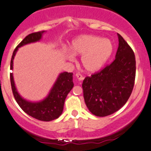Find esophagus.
<instances>
[{"label": "esophagus", "instance_id": "esophagus-1", "mask_svg": "<svg viewBox=\"0 0 151 151\" xmlns=\"http://www.w3.org/2000/svg\"><path fill=\"white\" fill-rule=\"evenodd\" d=\"M75 76H76V77H77L79 81H81V80H83V79H84V77H83V76H82V74H80V73H79V72L76 74Z\"/></svg>", "mask_w": 151, "mask_h": 151}]
</instances>
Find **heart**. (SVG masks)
Masks as SVG:
<instances>
[{"label": "heart", "instance_id": "heart-1", "mask_svg": "<svg viewBox=\"0 0 151 151\" xmlns=\"http://www.w3.org/2000/svg\"><path fill=\"white\" fill-rule=\"evenodd\" d=\"M74 55H81V64L84 70L95 72L101 68L113 52L114 46L110 40L95 35H82L76 38L71 46ZM70 61H74L71 53L67 55Z\"/></svg>", "mask_w": 151, "mask_h": 151}]
</instances>
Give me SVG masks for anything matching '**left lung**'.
I'll use <instances>...</instances> for the list:
<instances>
[{
    "label": "left lung",
    "mask_w": 151,
    "mask_h": 151,
    "mask_svg": "<svg viewBox=\"0 0 151 151\" xmlns=\"http://www.w3.org/2000/svg\"><path fill=\"white\" fill-rule=\"evenodd\" d=\"M118 36L119 43L115 60L83 81L84 101L96 116H106L119 110L128 101L134 86V52L122 36Z\"/></svg>",
    "instance_id": "8db88e82"
}]
</instances>
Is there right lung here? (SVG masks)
Segmentation results:
<instances>
[{
    "label": "right lung",
    "instance_id": "add662e5",
    "mask_svg": "<svg viewBox=\"0 0 151 151\" xmlns=\"http://www.w3.org/2000/svg\"><path fill=\"white\" fill-rule=\"evenodd\" d=\"M43 32L44 31L29 34L19 43L12 55L10 60V70H13V60L18 47L24 45L40 40L42 37ZM72 75V72H63L60 74L47 97L43 101L37 103H32L23 99L18 94L15 89L12 73L10 74V78L13 96L20 108L26 114L37 120L50 121L58 119L63 111L65 99L74 86Z\"/></svg>",
    "mask_w": 151,
    "mask_h": 151
}]
</instances>
